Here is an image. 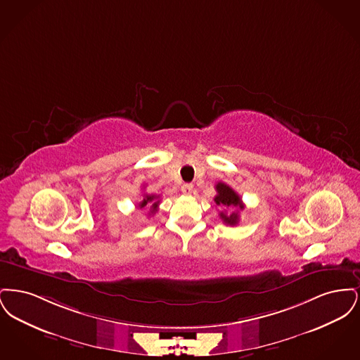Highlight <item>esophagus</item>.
Masks as SVG:
<instances>
[{"mask_svg": "<svg viewBox=\"0 0 360 360\" xmlns=\"http://www.w3.org/2000/svg\"><path fill=\"white\" fill-rule=\"evenodd\" d=\"M193 184H184L182 186H181V191L185 194V195H190L191 193H193Z\"/></svg>", "mask_w": 360, "mask_h": 360, "instance_id": "34e87169", "label": "esophagus"}]
</instances>
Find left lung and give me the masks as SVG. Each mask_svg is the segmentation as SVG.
I'll return each mask as SVG.
<instances>
[{"label":"left lung","mask_w":360,"mask_h":360,"mask_svg":"<svg viewBox=\"0 0 360 360\" xmlns=\"http://www.w3.org/2000/svg\"><path fill=\"white\" fill-rule=\"evenodd\" d=\"M216 190H217V195L214 197V202L217 205L224 206V207L244 209V205H243L238 193L233 188H229L228 185H225L223 182H219L216 185ZM220 217L226 225H236L239 223V213L238 212H232L231 214H225L224 212H220Z\"/></svg>","instance_id":"8db88e82"}]
</instances>
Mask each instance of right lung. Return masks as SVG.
<instances>
[{
    "instance_id": "obj_1",
    "label": "right lung",
    "mask_w": 360,
    "mask_h": 360,
    "mask_svg": "<svg viewBox=\"0 0 360 360\" xmlns=\"http://www.w3.org/2000/svg\"><path fill=\"white\" fill-rule=\"evenodd\" d=\"M158 198H159L158 195H148V194H146V195L143 197L141 202H139V206H140V207H144L147 204H151L153 213H155L156 209H158V205H159V200H158Z\"/></svg>"
}]
</instances>
